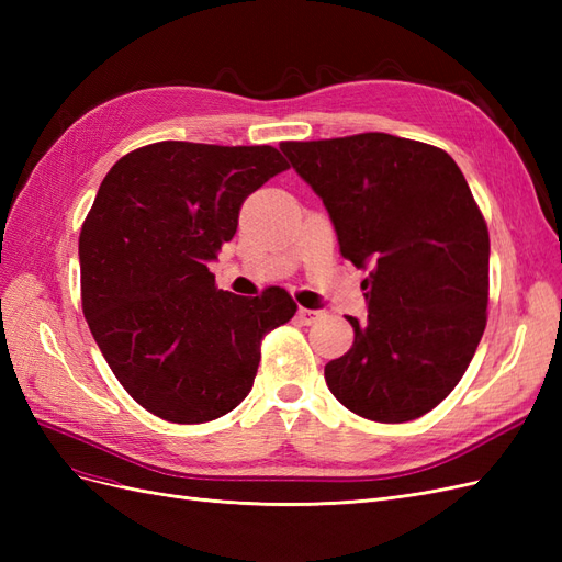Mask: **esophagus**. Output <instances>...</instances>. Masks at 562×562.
Masks as SVG:
<instances>
[{"instance_id": "1", "label": "esophagus", "mask_w": 562, "mask_h": 562, "mask_svg": "<svg viewBox=\"0 0 562 562\" xmlns=\"http://www.w3.org/2000/svg\"><path fill=\"white\" fill-rule=\"evenodd\" d=\"M321 316H323L321 310H304V307L297 310V321L302 326H312V323H316Z\"/></svg>"}]
</instances>
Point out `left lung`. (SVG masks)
Masks as SVG:
<instances>
[{"label": "left lung", "mask_w": 562, "mask_h": 562, "mask_svg": "<svg viewBox=\"0 0 562 562\" xmlns=\"http://www.w3.org/2000/svg\"><path fill=\"white\" fill-rule=\"evenodd\" d=\"M326 206L339 252L368 269V318L326 384L351 413L411 422L443 401L485 330L490 236L448 151L389 133L281 143Z\"/></svg>", "instance_id": "1"}]
</instances>
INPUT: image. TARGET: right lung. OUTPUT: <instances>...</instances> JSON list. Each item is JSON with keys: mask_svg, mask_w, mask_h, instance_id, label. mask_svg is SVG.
<instances>
[{"mask_svg": "<svg viewBox=\"0 0 562 562\" xmlns=\"http://www.w3.org/2000/svg\"><path fill=\"white\" fill-rule=\"evenodd\" d=\"M285 168L269 145L164 140L100 182L79 234L81 307L114 378L151 415L199 424L234 411L262 337L297 312L283 288L244 297L209 271L246 196Z\"/></svg>", "mask_w": 562, "mask_h": 562, "instance_id": "obj_1", "label": "right lung"}]
</instances>
